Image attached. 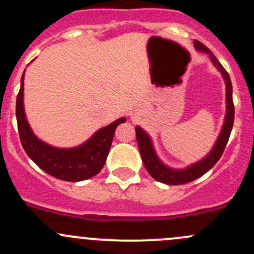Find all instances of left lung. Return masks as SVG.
<instances>
[{
	"mask_svg": "<svg viewBox=\"0 0 254 254\" xmlns=\"http://www.w3.org/2000/svg\"><path fill=\"white\" fill-rule=\"evenodd\" d=\"M194 47L200 53L207 54L210 58V61L212 65L219 70L221 73L222 78H224L225 84H226V114H225L224 124H222L220 134L217 136L216 141H215L214 146L210 150L204 158H201L198 162L189 165L186 168H172L168 167L167 165L160 160V157L156 153L155 147H153L152 140H151L150 135L142 129L141 127L137 125L135 127L136 131V141L137 146H139L140 155H141L142 162L145 165V168L147 172L150 173L152 178L156 181L161 182L165 184H171V186H177V184H186L189 182L194 181V179L199 178L203 175H205L207 171L220 160L222 152L225 150L227 141H229L230 134H231L232 127H234V119H235V108H234V102H232V84L231 79H230L229 73L226 72L221 64L219 63L214 54L207 49L205 45L201 44L198 40H194Z\"/></svg>",
	"mask_w": 254,
	"mask_h": 254,
	"instance_id": "8db88e82",
	"label": "left lung"
}]
</instances>
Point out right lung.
Instances as JSON below:
<instances>
[{
  "instance_id": "add662e5",
  "label": "right lung",
  "mask_w": 254,
  "mask_h": 254,
  "mask_svg": "<svg viewBox=\"0 0 254 254\" xmlns=\"http://www.w3.org/2000/svg\"><path fill=\"white\" fill-rule=\"evenodd\" d=\"M24 72L17 96L16 117L20 142L30 160L48 175L67 182H79L96 176L103 168L118 125L123 117L97 130L88 140L75 147H55L40 140L33 132L24 111Z\"/></svg>"
}]
</instances>
